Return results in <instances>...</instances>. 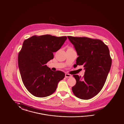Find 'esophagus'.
Wrapping results in <instances>:
<instances>
[{"mask_svg":"<svg viewBox=\"0 0 124 124\" xmlns=\"http://www.w3.org/2000/svg\"><path fill=\"white\" fill-rule=\"evenodd\" d=\"M65 77H66V78H67V77H72V75H70V74H65Z\"/></svg>","mask_w":124,"mask_h":124,"instance_id":"obj_1","label":"esophagus"}]
</instances>
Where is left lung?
I'll use <instances>...</instances> for the list:
<instances>
[{
    "label": "left lung",
    "instance_id": "left-lung-1",
    "mask_svg": "<svg viewBox=\"0 0 124 124\" xmlns=\"http://www.w3.org/2000/svg\"><path fill=\"white\" fill-rule=\"evenodd\" d=\"M67 37L73 44L78 56L74 67L83 66L85 70L83 78L73 75L76 83L72 87V91L79 99H90L101 91L110 71L112 59L109 49L100 39Z\"/></svg>",
    "mask_w": 124,
    "mask_h": 124
}]
</instances>
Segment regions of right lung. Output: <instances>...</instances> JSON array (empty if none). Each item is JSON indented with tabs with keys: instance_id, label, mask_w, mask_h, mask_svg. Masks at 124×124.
<instances>
[{
	"instance_id": "obj_1",
	"label": "right lung",
	"mask_w": 124,
	"mask_h": 124,
	"mask_svg": "<svg viewBox=\"0 0 124 124\" xmlns=\"http://www.w3.org/2000/svg\"><path fill=\"white\" fill-rule=\"evenodd\" d=\"M67 39L66 36L47 34L33 36L23 41L18 54V66L23 82L33 95L42 98L51 95L65 77L64 72L53 71L46 64Z\"/></svg>"
}]
</instances>
